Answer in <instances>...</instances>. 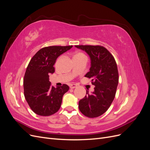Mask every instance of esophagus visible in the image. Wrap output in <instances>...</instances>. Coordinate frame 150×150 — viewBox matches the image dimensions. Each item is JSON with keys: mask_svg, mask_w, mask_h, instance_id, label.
<instances>
[{"mask_svg": "<svg viewBox=\"0 0 150 150\" xmlns=\"http://www.w3.org/2000/svg\"><path fill=\"white\" fill-rule=\"evenodd\" d=\"M69 87H70L71 89H74V88L77 87V85L76 84H71L69 85Z\"/></svg>", "mask_w": 150, "mask_h": 150, "instance_id": "34e87169", "label": "esophagus"}]
</instances>
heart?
Returning a JSON list of instances; mask_svg holds the SVG:
<instances>
[{"instance_id":"obj_1","label":"heart","mask_w":150,"mask_h":150,"mask_svg":"<svg viewBox=\"0 0 150 150\" xmlns=\"http://www.w3.org/2000/svg\"><path fill=\"white\" fill-rule=\"evenodd\" d=\"M84 56V54H83V53H81V52H77L75 55H74V57H78V56Z\"/></svg>"}]
</instances>
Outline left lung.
Listing matches in <instances>:
<instances>
[{
    "mask_svg": "<svg viewBox=\"0 0 150 150\" xmlns=\"http://www.w3.org/2000/svg\"><path fill=\"white\" fill-rule=\"evenodd\" d=\"M91 59V67L85 77L92 79L94 91L89 94L86 90L85 97L79 102V109L89 117H96L104 114L115 97L119 81L116 61L108 50L101 46L80 45Z\"/></svg>",
    "mask_w": 150,
    "mask_h": 150,
    "instance_id": "8db88e82",
    "label": "left lung"
}]
</instances>
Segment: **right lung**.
I'll return each instance as SVG.
<instances>
[{"instance_id":"add662e5","label":"right lung","mask_w":150,"mask_h":150,"mask_svg":"<svg viewBox=\"0 0 150 150\" xmlns=\"http://www.w3.org/2000/svg\"><path fill=\"white\" fill-rule=\"evenodd\" d=\"M72 47H43L30 59L24 78V93L29 106L35 114L51 116L59 110L63 95L69 87L64 84L54 88L49 81V74L55 71L54 65L57 58Z\"/></svg>"}]
</instances>
